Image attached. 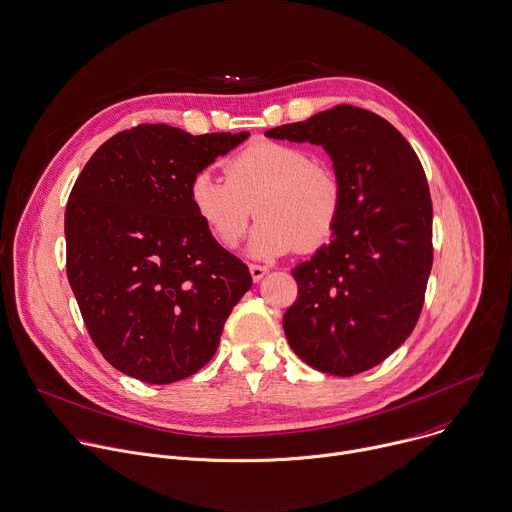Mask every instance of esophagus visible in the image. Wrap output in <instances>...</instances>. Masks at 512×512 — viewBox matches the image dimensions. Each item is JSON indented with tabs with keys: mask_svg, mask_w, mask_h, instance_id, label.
<instances>
[{
	"mask_svg": "<svg viewBox=\"0 0 512 512\" xmlns=\"http://www.w3.org/2000/svg\"><path fill=\"white\" fill-rule=\"evenodd\" d=\"M267 267H263V265H249V273H251V279L257 283V281H261L265 275H267Z\"/></svg>",
	"mask_w": 512,
	"mask_h": 512,
	"instance_id": "1",
	"label": "esophagus"
}]
</instances>
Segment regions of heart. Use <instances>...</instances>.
Returning a JSON list of instances; mask_svg holds the SVG:
<instances>
[{"label":"heart","instance_id":"b5f03b06","mask_svg":"<svg viewBox=\"0 0 512 512\" xmlns=\"http://www.w3.org/2000/svg\"><path fill=\"white\" fill-rule=\"evenodd\" d=\"M227 181L203 168L189 183V203L213 241L235 249L255 211L247 253L277 259L295 247L315 251L331 241L342 219L344 187L335 170L311 162L293 144L257 140L225 162Z\"/></svg>","mask_w":512,"mask_h":512}]
</instances>
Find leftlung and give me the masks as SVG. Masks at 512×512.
Instances as JSON below:
<instances>
[{
	"instance_id": "8db88e82",
	"label": "left lung",
	"mask_w": 512,
	"mask_h": 512,
	"mask_svg": "<svg viewBox=\"0 0 512 512\" xmlns=\"http://www.w3.org/2000/svg\"><path fill=\"white\" fill-rule=\"evenodd\" d=\"M265 136L321 146L344 187L331 241L291 275L283 315L297 358L331 376L384 362L412 333L432 269V201L410 142L382 116L335 106Z\"/></svg>"
}]
</instances>
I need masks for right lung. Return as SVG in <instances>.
<instances>
[{
    "mask_svg": "<svg viewBox=\"0 0 512 512\" xmlns=\"http://www.w3.org/2000/svg\"><path fill=\"white\" fill-rule=\"evenodd\" d=\"M247 138L140 124L86 162L66 207V271L92 342L118 372L173 384L215 356L253 281L193 213L189 183Z\"/></svg>",
    "mask_w": 512,
    "mask_h": 512,
    "instance_id": "obj_1",
    "label": "right lung"
}]
</instances>
